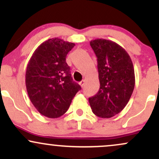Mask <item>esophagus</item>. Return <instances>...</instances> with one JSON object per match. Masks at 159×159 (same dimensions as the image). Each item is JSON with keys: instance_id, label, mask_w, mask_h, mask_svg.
<instances>
[{"instance_id": "obj_1", "label": "esophagus", "mask_w": 159, "mask_h": 159, "mask_svg": "<svg viewBox=\"0 0 159 159\" xmlns=\"http://www.w3.org/2000/svg\"><path fill=\"white\" fill-rule=\"evenodd\" d=\"M79 84L81 85V87H84V84H85V81H84V80H82L81 81H80L79 82Z\"/></svg>"}]
</instances>
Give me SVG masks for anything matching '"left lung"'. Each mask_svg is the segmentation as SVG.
I'll return each mask as SVG.
<instances>
[{"instance_id":"8db88e82","label":"left lung","mask_w":159,"mask_h":159,"mask_svg":"<svg viewBox=\"0 0 159 159\" xmlns=\"http://www.w3.org/2000/svg\"><path fill=\"white\" fill-rule=\"evenodd\" d=\"M90 43L97 57L100 88L89 102L95 115L111 118L130 99L135 84L134 66L129 54L114 42L96 39Z\"/></svg>"}]
</instances>
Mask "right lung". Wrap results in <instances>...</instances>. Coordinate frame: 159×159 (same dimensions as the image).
I'll return each mask as SVG.
<instances>
[{
    "label": "right lung",
    "mask_w": 159,
    "mask_h": 159,
    "mask_svg": "<svg viewBox=\"0 0 159 159\" xmlns=\"http://www.w3.org/2000/svg\"><path fill=\"white\" fill-rule=\"evenodd\" d=\"M75 43L49 39L36 49L25 75L27 94L43 116L57 118L66 112L81 86L72 80L66 62Z\"/></svg>",
    "instance_id": "add662e5"
}]
</instances>
